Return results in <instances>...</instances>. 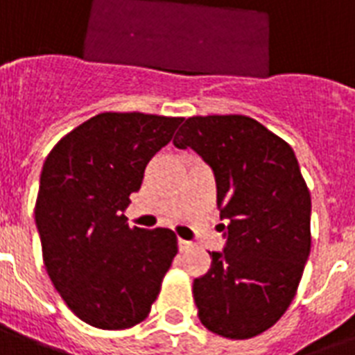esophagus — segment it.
<instances>
[{
	"mask_svg": "<svg viewBox=\"0 0 355 355\" xmlns=\"http://www.w3.org/2000/svg\"><path fill=\"white\" fill-rule=\"evenodd\" d=\"M193 247V243L191 241H186V239H178V248H180V250H189V248Z\"/></svg>",
	"mask_w": 355,
	"mask_h": 355,
	"instance_id": "1",
	"label": "esophagus"
}]
</instances>
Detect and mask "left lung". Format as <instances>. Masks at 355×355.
I'll return each instance as SVG.
<instances>
[{
  "label": "left lung",
  "mask_w": 355,
  "mask_h": 355,
  "mask_svg": "<svg viewBox=\"0 0 355 355\" xmlns=\"http://www.w3.org/2000/svg\"><path fill=\"white\" fill-rule=\"evenodd\" d=\"M173 144L214 169L228 219L227 248L210 252V270L193 282L197 315L227 339L259 336L293 302L311 250V197L297 156L241 114L188 118Z\"/></svg>",
  "instance_id": "obj_1"
}]
</instances>
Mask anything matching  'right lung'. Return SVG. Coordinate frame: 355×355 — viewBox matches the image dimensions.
<instances>
[{
  "label": "right lung",
  "instance_id": "obj_1",
  "mask_svg": "<svg viewBox=\"0 0 355 355\" xmlns=\"http://www.w3.org/2000/svg\"><path fill=\"white\" fill-rule=\"evenodd\" d=\"M182 119L97 114L60 138L44 162L35 206L42 258L58 295L86 324L132 328L160 293L178 252L177 234L130 228L123 211Z\"/></svg>",
  "mask_w": 355,
  "mask_h": 355
}]
</instances>
